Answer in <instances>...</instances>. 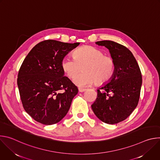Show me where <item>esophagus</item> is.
Segmentation results:
<instances>
[{
  "instance_id": "1",
  "label": "esophagus",
  "mask_w": 160,
  "mask_h": 160,
  "mask_svg": "<svg viewBox=\"0 0 160 160\" xmlns=\"http://www.w3.org/2000/svg\"><path fill=\"white\" fill-rule=\"evenodd\" d=\"M87 89L85 88H82V87H79L78 88V91L80 92H84V91H85Z\"/></svg>"
}]
</instances>
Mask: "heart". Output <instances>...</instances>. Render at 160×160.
<instances>
[{
    "mask_svg": "<svg viewBox=\"0 0 160 160\" xmlns=\"http://www.w3.org/2000/svg\"><path fill=\"white\" fill-rule=\"evenodd\" d=\"M73 82L79 87L107 82L115 71V61L111 56L104 55L98 48L85 45L73 52V58L65 57L61 61V68L69 78H73L81 70Z\"/></svg>",
    "mask_w": 160,
    "mask_h": 160,
    "instance_id": "b5f03b06",
    "label": "heart"
}]
</instances>
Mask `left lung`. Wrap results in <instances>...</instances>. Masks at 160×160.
<instances>
[{"label": "left lung", "mask_w": 160, "mask_h": 160, "mask_svg": "<svg viewBox=\"0 0 160 160\" xmlns=\"http://www.w3.org/2000/svg\"><path fill=\"white\" fill-rule=\"evenodd\" d=\"M109 49L116 68L110 82L98 90L91 107L96 116L108 124H116L127 118L138 104L142 82L139 64L124 45L110 40L96 42Z\"/></svg>", "instance_id": "left-lung-1"}]
</instances>
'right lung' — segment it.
Instances as JSON below:
<instances>
[{"mask_svg":"<svg viewBox=\"0 0 160 160\" xmlns=\"http://www.w3.org/2000/svg\"><path fill=\"white\" fill-rule=\"evenodd\" d=\"M79 43L43 40L33 47L22 62L17 79L20 98L25 111L37 122L57 123L69 111L78 90L64 76L61 61Z\"/></svg>","mask_w":160,"mask_h":160,"instance_id":"obj_1","label":"right lung"}]
</instances>
